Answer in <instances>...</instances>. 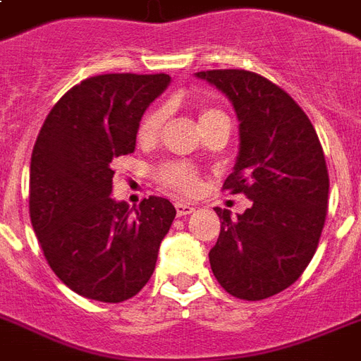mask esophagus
Instances as JSON below:
<instances>
[{
	"mask_svg": "<svg viewBox=\"0 0 361 361\" xmlns=\"http://www.w3.org/2000/svg\"><path fill=\"white\" fill-rule=\"evenodd\" d=\"M195 212V206L192 204H187V202H176V214L180 217H185L189 214Z\"/></svg>",
	"mask_w": 361,
	"mask_h": 361,
	"instance_id": "1",
	"label": "esophagus"
}]
</instances>
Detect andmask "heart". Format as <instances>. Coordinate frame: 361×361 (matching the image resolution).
I'll return each mask as SVG.
<instances>
[{
	"label": "heart",
	"mask_w": 361,
	"mask_h": 361,
	"mask_svg": "<svg viewBox=\"0 0 361 361\" xmlns=\"http://www.w3.org/2000/svg\"><path fill=\"white\" fill-rule=\"evenodd\" d=\"M221 119H227V117L219 109H214V107H204L199 114V123L202 126V130H204L206 126H210L212 123ZM164 121H166V109L164 107H157L151 114L145 115V119L140 125V132H137L140 142H145V144L153 142L161 134ZM159 178H161L164 185L180 192H195L200 187L199 174L189 164H185V162H170V164H164L161 172H159Z\"/></svg>",
	"instance_id": "1"
}]
</instances>
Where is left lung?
<instances>
[{"mask_svg": "<svg viewBox=\"0 0 361 361\" xmlns=\"http://www.w3.org/2000/svg\"><path fill=\"white\" fill-rule=\"evenodd\" d=\"M221 90L238 119V155L224 189L252 206L231 217L216 208L221 231L210 267L231 295L259 301L290 288L312 259L327 210L326 159L314 126L288 92L246 70L195 73Z\"/></svg>", "mask_w": 361, "mask_h": 361, "instance_id": "left-lung-1", "label": "left lung"}]
</instances>
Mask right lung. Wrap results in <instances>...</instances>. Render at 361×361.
I'll list each match as a JSON object with an SVG mask.
<instances>
[{"label":"right lung","instance_id":"obj_1","mask_svg":"<svg viewBox=\"0 0 361 361\" xmlns=\"http://www.w3.org/2000/svg\"><path fill=\"white\" fill-rule=\"evenodd\" d=\"M170 75L106 73L85 79L47 115L30 162V219L47 263L87 299L121 302L155 271L176 208L149 197L111 199V161L136 149L145 109Z\"/></svg>","mask_w":361,"mask_h":361}]
</instances>
